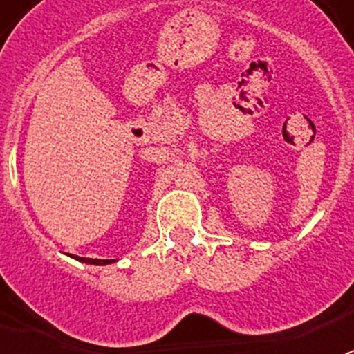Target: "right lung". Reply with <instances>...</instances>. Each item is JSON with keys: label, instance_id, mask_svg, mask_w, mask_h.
<instances>
[{"label": "right lung", "instance_id": "obj_1", "mask_svg": "<svg viewBox=\"0 0 354 354\" xmlns=\"http://www.w3.org/2000/svg\"><path fill=\"white\" fill-rule=\"evenodd\" d=\"M82 262H88V264H95V266H105L111 264V262H115V260H97V259H79Z\"/></svg>", "mask_w": 354, "mask_h": 354}]
</instances>
